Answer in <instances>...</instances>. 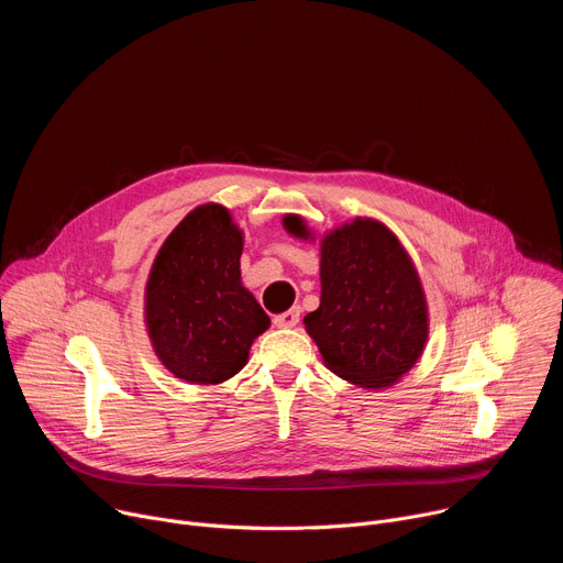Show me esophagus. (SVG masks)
Segmentation results:
<instances>
[{
    "label": "esophagus",
    "mask_w": 563,
    "mask_h": 563,
    "mask_svg": "<svg viewBox=\"0 0 563 563\" xmlns=\"http://www.w3.org/2000/svg\"><path fill=\"white\" fill-rule=\"evenodd\" d=\"M298 320H300V309H298V307H291L289 311H285V313H280V316L274 318V325H276V328H283V330H289V328H296V325H298Z\"/></svg>",
    "instance_id": "1"
}]
</instances>
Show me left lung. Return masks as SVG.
Returning <instances> with one entry per match:
<instances>
[{
    "mask_svg": "<svg viewBox=\"0 0 563 563\" xmlns=\"http://www.w3.org/2000/svg\"><path fill=\"white\" fill-rule=\"evenodd\" d=\"M283 227L316 240L307 222L287 213ZM320 243V305L302 318L328 369L363 389H385L423 356L430 336L421 276L396 233L376 218L356 216Z\"/></svg>",
    "mask_w": 563,
    "mask_h": 563,
    "instance_id": "8db88e82",
    "label": "left lung"
}]
</instances>
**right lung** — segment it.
Segmentation results:
<instances>
[{"instance_id":"1","label":"right lung","mask_w":563,"mask_h":563,"mask_svg":"<svg viewBox=\"0 0 563 563\" xmlns=\"http://www.w3.org/2000/svg\"><path fill=\"white\" fill-rule=\"evenodd\" d=\"M245 233L227 207L191 209L157 250L144 285L151 347L176 378L218 385L247 365L272 320L240 278Z\"/></svg>"}]
</instances>
